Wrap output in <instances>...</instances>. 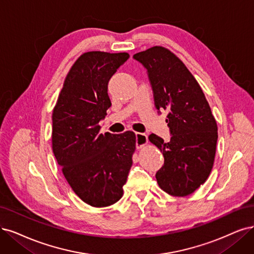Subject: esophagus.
<instances>
[{
	"mask_svg": "<svg viewBox=\"0 0 254 254\" xmlns=\"http://www.w3.org/2000/svg\"><path fill=\"white\" fill-rule=\"evenodd\" d=\"M147 144V136L142 133H136V146L141 148Z\"/></svg>",
	"mask_w": 254,
	"mask_h": 254,
	"instance_id": "34e87169",
	"label": "esophagus"
}]
</instances>
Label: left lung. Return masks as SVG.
Masks as SVG:
<instances>
[{
    "mask_svg": "<svg viewBox=\"0 0 254 254\" xmlns=\"http://www.w3.org/2000/svg\"><path fill=\"white\" fill-rule=\"evenodd\" d=\"M133 58L147 70L157 110L168 112L171 141L155 134L148 137L164 156V165L156 174L158 185L171 195H189L212 170L217 121L200 84L176 54L155 46Z\"/></svg>",
    "mask_w": 254,
    "mask_h": 254,
    "instance_id": "obj_1",
    "label": "left lung"
}]
</instances>
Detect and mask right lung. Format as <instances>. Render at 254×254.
I'll list each match as a JSON object with an SVG mask.
<instances>
[{
	"label": "right lung",
	"mask_w": 254,
	"mask_h": 254,
	"mask_svg": "<svg viewBox=\"0 0 254 254\" xmlns=\"http://www.w3.org/2000/svg\"><path fill=\"white\" fill-rule=\"evenodd\" d=\"M128 53L81 54L64 78L52 113V151L65 180L93 207H107L124 194L133 164L136 135L99 134L112 106L108 83Z\"/></svg>",
	"instance_id": "1"
}]
</instances>
